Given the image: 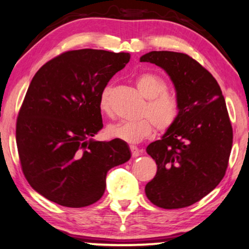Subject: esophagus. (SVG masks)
Returning <instances> with one entry per match:
<instances>
[{"label": "esophagus", "mask_w": 249, "mask_h": 249, "mask_svg": "<svg viewBox=\"0 0 249 249\" xmlns=\"http://www.w3.org/2000/svg\"><path fill=\"white\" fill-rule=\"evenodd\" d=\"M129 150H131V154H132L133 158H136V157H139V155H140V150L136 146L131 145V146H129Z\"/></svg>", "instance_id": "1"}]
</instances>
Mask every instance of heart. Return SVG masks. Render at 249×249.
<instances>
[{"label":"heart","mask_w":249,"mask_h":249,"mask_svg":"<svg viewBox=\"0 0 249 249\" xmlns=\"http://www.w3.org/2000/svg\"><path fill=\"white\" fill-rule=\"evenodd\" d=\"M136 87L147 102L141 118L135 122H121L107 126L106 133L112 139L127 143H137L150 136L154 125L159 131L165 132L179 120L181 107L174 96L168 94V84L160 76L151 72L141 73L135 79ZM113 86L107 84L99 94L98 107L103 114H110V95Z\"/></svg>","instance_id":"heart-1"}]
</instances>
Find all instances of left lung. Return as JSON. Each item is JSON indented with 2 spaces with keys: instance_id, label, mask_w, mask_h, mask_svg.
<instances>
[{
  "instance_id": "left-lung-1",
  "label": "left lung",
  "mask_w": 249,
  "mask_h": 249,
  "mask_svg": "<svg viewBox=\"0 0 249 249\" xmlns=\"http://www.w3.org/2000/svg\"><path fill=\"white\" fill-rule=\"evenodd\" d=\"M140 61L168 72L181 107L177 123L146 147L158 165L146 196L163 209L191 206L213 191L227 170L232 127L225 98L213 76L190 55L151 51Z\"/></svg>"
}]
</instances>
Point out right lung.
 I'll list each match as a JSON object with an SVG mask.
<instances>
[{"instance_id":"add662e5","label":"right lung","mask_w":249,"mask_h":249,"mask_svg":"<svg viewBox=\"0 0 249 249\" xmlns=\"http://www.w3.org/2000/svg\"><path fill=\"white\" fill-rule=\"evenodd\" d=\"M131 54L66 51L40 68L17 120L21 169L29 184L50 201L70 208L102 198L106 174L131 158L124 141L91 140L103 128L99 94Z\"/></svg>"}]
</instances>
